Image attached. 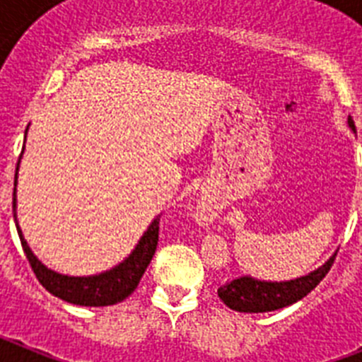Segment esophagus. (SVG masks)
Wrapping results in <instances>:
<instances>
[{
	"mask_svg": "<svg viewBox=\"0 0 362 362\" xmlns=\"http://www.w3.org/2000/svg\"><path fill=\"white\" fill-rule=\"evenodd\" d=\"M197 214H199V219H203V221L210 219V217H212V209H210V204H206V203L199 204V210H197Z\"/></svg>",
	"mask_w": 362,
	"mask_h": 362,
	"instance_id": "34e87169",
	"label": "esophagus"
}]
</instances>
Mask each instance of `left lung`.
<instances>
[{
    "label": "left lung",
    "mask_w": 362,
    "mask_h": 362,
    "mask_svg": "<svg viewBox=\"0 0 362 362\" xmlns=\"http://www.w3.org/2000/svg\"><path fill=\"white\" fill-rule=\"evenodd\" d=\"M348 124L356 130V124H354L351 117L348 119ZM335 255L321 268L312 272L310 276L286 281V283H267V281H257L252 279V277H239V279L223 284L217 290V296L228 308L245 313H263L284 308V306L293 305L305 296H308L325 279V276L334 264Z\"/></svg>",
    "instance_id": "left-lung-1"
}]
</instances>
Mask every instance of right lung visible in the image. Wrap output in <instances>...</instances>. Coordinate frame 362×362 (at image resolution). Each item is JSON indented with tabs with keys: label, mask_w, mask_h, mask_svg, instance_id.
Here are the masks:
<instances>
[{
	"label": "right lung",
	"mask_w": 362,
	"mask_h": 362,
	"mask_svg": "<svg viewBox=\"0 0 362 362\" xmlns=\"http://www.w3.org/2000/svg\"><path fill=\"white\" fill-rule=\"evenodd\" d=\"M27 136V132H25ZM23 153V150H21ZM19 166V159H18ZM18 166H16L14 175V196H12V212H14L16 221V181H18ZM159 219H153L152 225L145 232L139 245L136 246V250L124 259L119 267L112 268L110 272L99 274V276L92 277H69L56 274V272L49 270L47 267L40 263L36 255L32 254L28 248L27 241L21 235V230L16 225L21 239V246L27 255L28 263H30L32 272L36 274L37 281L43 284L45 288L49 290L52 296L59 297V299L72 303V305L81 306H108L121 303L123 299L130 296L134 290L137 288V284L141 281L143 274H145L146 267L152 261L156 248H158L159 241Z\"/></svg>",
	"instance_id": "obj_1"
}]
</instances>
